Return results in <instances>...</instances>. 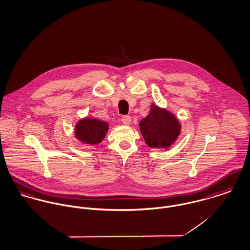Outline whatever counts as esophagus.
I'll return each instance as SVG.
<instances>
[{"mask_svg": "<svg viewBox=\"0 0 250 250\" xmlns=\"http://www.w3.org/2000/svg\"><path fill=\"white\" fill-rule=\"evenodd\" d=\"M122 122H123V124L125 125H129L130 123H131V118H130V116H127V115L123 116Z\"/></svg>", "mask_w": 250, "mask_h": 250, "instance_id": "1", "label": "esophagus"}]
</instances>
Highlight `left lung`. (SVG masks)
Returning <instances> with one entry per match:
<instances>
[{"mask_svg":"<svg viewBox=\"0 0 250 250\" xmlns=\"http://www.w3.org/2000/svg\"><path fill=\"white\" fill-rule=\"evenodd\" d=\"M140 130L150 147L167 148L179 135L180 125L172 114L152 104L150 113L140 123Z\"/></svg>","mask_w":250,"mask_h":250,"instance_id":"obj_1","label":"left lung"}]
</instances>
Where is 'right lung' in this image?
Here are the masks:
<instances>
[{
	"label": "right lung",
	"instance_id": "1",
	"mask_svg": "<svg viewBox=\"0 0 250 250\" xmlns=\"http://www.w3.org/2000/svg\"><path fill=\"white\" fill-rule=\"evenodd\" d=\"M108 125L97 119H83L76 126V137L88 145H97L104 138Z\"/></svg>",
	"mask_w": 250,
	"mask_h": 250
}]
</instances>
